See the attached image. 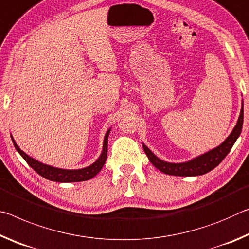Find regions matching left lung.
I'll return each mask as SVG.
<instances>
[{
  "label": "left lung",
  "mask_w": 249,
  "mask_h": 249,
  "mask_svg": "<svg viewBox=\"0 0 249 249\" xmlns=\"http://www.w3.org/2000/svg\"><path fill=\"white\" fill-rule=\"evenodd\" d=\"M244 121V104L242 103L241 114H239L238 121L236 123L234 129L231 130L230 136L222 142L220 146L211 149L208 153L197 156L189 161L185 162H167L159 159L153 151L145 144H142L145 154L148 157L149 161L163 174L170 176H179V177H191V176H201L206 172L213 170L216 166L220 165L222 160L226 157V155L230 153L231 147L235 144V142L239 137L243 128Z\"/></svg>",
  "instance_id": "left-lung-1"
}]
</instances>
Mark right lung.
<instances>
[{"label":"right lung","mask_w":249,"mask_h":249,"mask_svg":"<svg viewBox=\"0 0 249 249\" xmlns=\"http://www.w3.org/2000/svg\"><path fill=\"white\" fill-rule=\"evenodd\" d=\"M109 130H111V128H109L107 132V134H105L102 153H101L100 157L96 159V161L92 163V165H90L89 167L82 168V169H74V170L61 169V168H56L49 165H45V163L38 161V160L29 157L27 154H25L24 151L18 146V144H16L14 141V138L12 137V135H11V138L16 150H18L19 155L25 159V161L28 163L29 167H32L39 176L44 177V178L48 179L50 181H56V182H79V181H87V180L92 179L93 177L98 175L101 171V169L103 168L107 157V141H108Z\"/></svg>","instance_id":"right-lung-1"}]
</instances>
